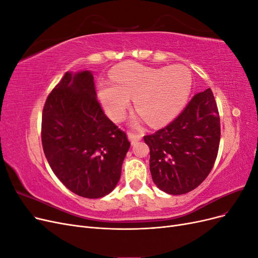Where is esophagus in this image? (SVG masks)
Here are the masks:
<instances>
[{"instance_id":"34e87169","label":"esophagus","mask_w":258,"mask_h":258,"mask_svg":"<svg viewBox=\"0 0 258 258\" xmlns=\"http://www.w3.org/2000/svg\"><path fill=\"white\" fill-rule=\"evenodd\" d=\"M128 139L130 140V142H131L132 144H135V143H137L138 141H140V140L142 139V135L137 134V132L128 131Z\"/></svg>"}]
</instances>
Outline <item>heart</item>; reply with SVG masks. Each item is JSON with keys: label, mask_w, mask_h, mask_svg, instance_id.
I'll return each mask as SVG.
<instances>
[{"label": "heart", "mask_w": 258, "mask_h": 258, "mask_svg": "<svg viewBox=\"0 0 258 258\" xmlns=\"http://www.w3.org/2000/svg\"><path fill=\"white\" fill-rule=\"evenodd\" d=\"M112 84H102L99 98L115 121L123 118L134 98L135 108L152 126H160L182 110L190 93L192 80L184 66L163 68L128 63L117 68Z\"/></svg>", "instance_id": "1"}]
</instances>
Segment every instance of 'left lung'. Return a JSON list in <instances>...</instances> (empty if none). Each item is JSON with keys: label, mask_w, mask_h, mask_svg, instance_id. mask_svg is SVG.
I'll use <instances>...</instances> for the list:
<instances>
[{"label": "left lung", "mask_w": 258, "mask_h": 258, "mask_svg": "<svg viewBox=\"0 0 258 258\" xmlns=\"http://www.w3.org/2000/svg\"><path fill=\"white\" fill-rule=\"evenodd\" d=\"M220 114L210 88L196 93L165 128L144 136L154 183L170 195L189 192L205 181L217 157Z\"/></svg>", "instance_id": "1"}]
</instances>
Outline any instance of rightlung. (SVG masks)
<instances>
[{
    "instance_id": "right-lung-1",
    "label": "right lung",
    "mask_w": 258,
    "mask_h": 258,
    "mask_svg": "<svg viewBox=\"0 0 258 258\" xmlns=\"http://www.w3.org/2000/svg\"><path fill=\"white\" fill-rule=\"evenodd\" d=\"M42 144L51 170L68 189L101 198L118 183L130 142L104 114L89 71L67 72L48 95Z\"/></svg>"
}]
</instances>
